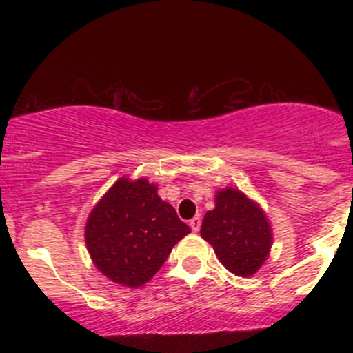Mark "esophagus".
Here are the masks:
<instances>
[{
  "label": "esophagus",
  "mask_w": 353,
  "mask_h": 353,
  "mask_svg": "<svg viewBox=\"0 0 353 353\" xmlns=\"http://www.w3.org/2000/svg\"><path fill=\"white\" fill-rule=\"evenodd\" d=\"M189 225H190V229H192V232H199V229H201V217L190 219Z\"/></svg>",
  "instance_id": "esophagus-1"
}]
</instances>
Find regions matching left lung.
Returning <instances> with one entry per match:
<instances>
[{"mask_svg":"<svg viewBox=\"0 0 353 353\" xmlns=\"http://www.w3.org/2000/svg\"><path fill=\"white\" fill-rule=\"evenodd\" d=\"M201 237L214 247L222 265L241 277L257 272L272 245V229L264 210L232 188L216 194V208L205 212Z\"/></svg>","mask_w":353,"mask_h":353,"instance_id":"obj_1","label":"left lung"}]
</instances>
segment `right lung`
<instances>
[{
    "label": "right lung",
    "instance_id": "obj_1",
    "mask_svg": "<svg viewBox=\"0 0 353 353\" xmlns=\"http://www.w3.org/2000/svg\"><path fill=\"white\" fill-rule=\"evenodd\" d=\"M190 232L145 177H121L101 197L86 222L92 262L112 282L141 287L163 267L172 247Z\"/></svg>",
    "mask_w": 353,
    "mask_h": 353
}]
</instances>
